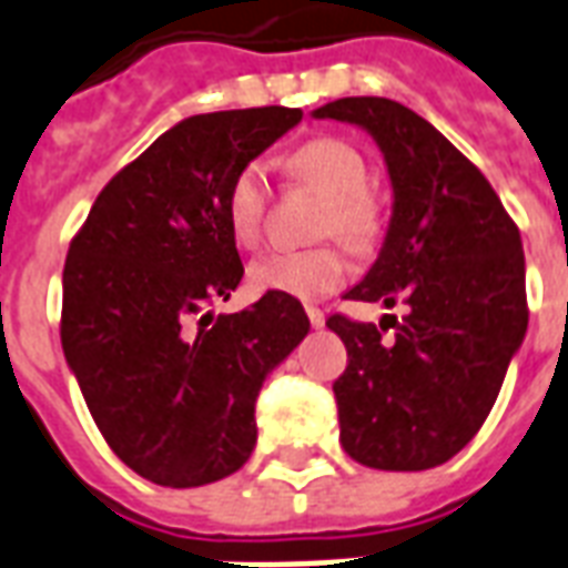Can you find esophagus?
I'll return each instance as SVG.
<instances>
[{
	"label": "esophagus",
	"instance_id": "34e87169",
	"mask_svg": "<svg viewBox=\"0 0 568 568\" xmlns=\"http://www.w3.org/2000/svg\"><path fill=\"white\" fill-rule=\"evenodd\" d=\"M305 314H308L311 326H314V329H320V326L326 323V314H323L320 308H314V305H305Z\"/></svg>",
	"mask_w": 568,
	"mask_h": 568
}]
</instances>
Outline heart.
I'll return each instance as SVG.
<instances>
[{
	"mask_svg": "<svg viewBox=\"0 0 568 568\" xmlns=\"http://www.w3.org/2000/svg\"><path fill=\"white\" fill-rule=\"evenodd\" d=\"M290 176L300 179L326 200L320 233L338 236L349 248L365 251L381 233V209L368 194V164L353 143L338 138L308 140L287 158ZM266 221V173L245 164L227 187V224L242 248L257 245ZM251 284L263 293H287L314 300L338 290L349 275L338 248L275 251L251 266Z\"/></svg>",
	"mask_w": 568,
	"mask_h": 568,
	"instance_id": "1",
	"label": "heart"
}]
</instances>
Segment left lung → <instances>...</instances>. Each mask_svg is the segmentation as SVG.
<instances>
[{
	"label": "left lung",
	"mask_w": 568,
	"mask_h": 568,
	"mask_svg": "<svg viewBox=\"0 0 568 568\" xmlns=\"http://www.w3.org/2000/svg\"><path fill=\"white\" fill-rule=\"evenodd\" d=\"M314 119L368 131L392 182V219L368 275L344 300L407 305L395 338L344 314L335 381L341 446L374 470H430L467 446L527 332L521 233L479 168L428 119L389 98H338Z\"/></svg>",
	"instance_id": "1"
}]
</instances>
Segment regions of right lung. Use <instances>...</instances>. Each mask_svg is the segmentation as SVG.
Returning <instances> with one entry per match:
<instances>
[{"label": "right lung", "instance_id": "1", "mask_svg": "<svg viewBox=\"0 0 568 568\" xmlns=\"http://www.w3.org/2000/svg\"><path fill=\"white\" fill-rule=\"evenodd\" d=\"M300 122L290 106L182 119L106 182L71 239L68 368L110 449L155 485L197 488L248 462L263 381L311 329L287 293L236 314L206 311L245 275L230 182Z\"/></svg>", "mask_w": 568, "mask_h": 568}]
</instances>
